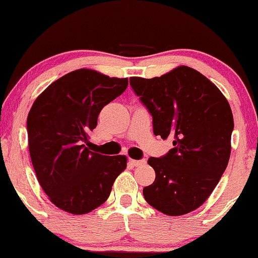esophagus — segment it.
Returning <instances> with one entry per match:
<instances>
[{"label": "esophagus", "mask_w": 258, "mask_h": 258, "mask_svg": "<svg viewBox=\"0 0 258 258\" xmlns=\"http://www.w3.org/2000/svg\"><path fill=\"white\" fill-rule=\"evenodd\" d=\"M129 163L132 164L133 166H140L143 165V164H145V160L144 159H142V160H134V159H130Z\"/></svg>", "instance_id": "obj_1"}]
</instances>
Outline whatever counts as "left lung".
I'll return each instance as SVG.
<instances>
[{
	"instance_id": "left-lung-1",
	"label": "left lung",
	"mask_w": 258,
	"mask_h": 258,
	"mask_svg": "<svg viewBox=\"0 0 258 258\" xmlns=\"http://www.w3.org/2000/svg\"><path fill=\"white\" fill-rule=\"evenodd\" d=\"M130 86L153 116L154 134L174 148L149 158L155 181L143 188L149 205L170 216L200 208L219 184L231 154L233 116L220 89L200 72L180 66Z\"/></svg>"
}]
</instances>
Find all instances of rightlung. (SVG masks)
<instances>
[{
	"label": "right lung",
	"mask_w": 258,
	"mask_h": 258,
	"mask_svg": "<svg viewBox=\"0 0 258 258\" xmlns=\"http://www.w3.org/2000/svg\"><path fill=\"white\" fill-rule=\"evenodd\" d=\"M126 87L128 78L82 68L53 82L34 100L27 118L32 165L60 210L83 215L99 208L126 168L125 155H102L87 147L100 110Z\"/></svg>",
	"instance_id": "1"
}]
</instances>
